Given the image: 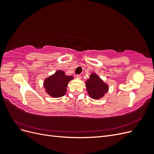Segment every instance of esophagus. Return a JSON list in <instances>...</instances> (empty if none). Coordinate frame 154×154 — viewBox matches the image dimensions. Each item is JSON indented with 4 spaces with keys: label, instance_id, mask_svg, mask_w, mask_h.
Returning <instances> with one entry per match:
<instances>
[{
    "label": "esophagus",
    "instance_id": "34e87169",
    "mask_svg": "<svg viewBox=\"0 0 154 154\" xmlns=\"http://www.w3.org/2000/svg\"><path fill=\"white\" fill-rule=\"evenodd\" d=\"M81 78H82V76L80 75V74H78V75H76V78L81 79Z\"/></svg>",
    "mask_w": 154,
    "mask_h": 154
}]
</instances>
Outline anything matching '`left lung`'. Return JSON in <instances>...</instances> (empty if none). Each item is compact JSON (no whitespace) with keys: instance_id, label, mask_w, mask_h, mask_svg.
<instances>
[{"instance_id":"left-lung-1","label":"left lung","mask_w":154,"mask_h":154,"mask_svg":"<svg viewBox=\"0 0 154 154\" xmlns=\"http://www.w3.org/2000/svg\"><path fill=\"white\" fill-rule=\"evenodd\" d=\"M88 94L92 99L99 100L103 97L109 91V85L96 73L92 72L85 82Z\"/></svg>"}]
</instances>
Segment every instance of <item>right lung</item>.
Returning a JSON list of instances; mask_svg holds the SVG:
<instances>
[{
  "mask_svg": "<svg viewBox=\"0 0 154 154\" xmlns=\"http://www.w3.org/2000/svg\"><path fill=\"white\" fill-rule=\"evenodd\" d=\"M72 76H67L61 70L56 71L52 75L45 78L44 87L45 92L53 97L63 96L67 92L69 82L73 80Z\"/></svg>",
  "mask_w": 154,
  "mask_h": 154,
  "instance_id": "1",
  "label": "right lung"
}]
</instances>
